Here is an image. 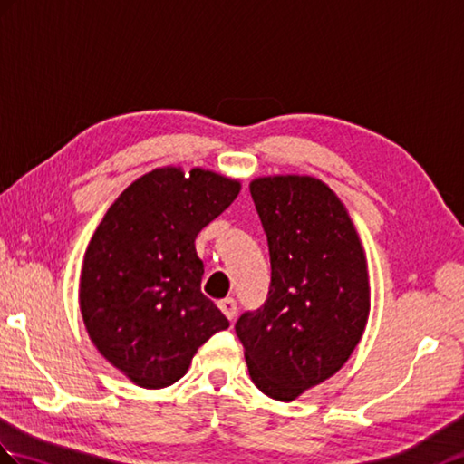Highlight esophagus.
Wrapping results in <instances>:
<instances>
[{
	"label": "esophagus",
	"instance_id": "obj_1",
	"mask_svg": "<svg viewBox=\"0 0 464 464\" xmlns=\"http://www.w3.org/2000/svg\"><path fill=\"white\" fill-rule=\"evenodd\" d=\"M219 308H221V312H223L225 316H227L229 320H233L235 314H237V300L231 298V296L223 298V300H219Z\"/></svg>",
	"mask_w": 464,
	"mask_h": 464
}]
</instances>
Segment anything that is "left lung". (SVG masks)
<instances>
[{
    "label": "left lung",
    "mask_w": 464,
    "mask_h": 464,
    "mask_svg": "<svg viewBox=\"0 0 464 464\" xmlns=\"http://www.w3.org/2000/svg\"><path fill=\"white\" fill-rule=\"evenodd\" d=\"M249 188L268 241L271 286L235 332L253 383L293 401L332 378L360 343L370 316L368 263L346 208L324 181L268 176Z\"/></svg>",
    "instance_id": "1"
}]
</instances>
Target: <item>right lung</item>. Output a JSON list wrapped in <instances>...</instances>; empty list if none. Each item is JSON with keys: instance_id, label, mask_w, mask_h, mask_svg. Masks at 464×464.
I'll use <instances>...</instances> for the list:
<instances>
[{"instance_id": "right-lung-1", "label": "right lung", "mask_w": 464, "mask_h": 464, "mask_svg": "<svg viewBox=\"0 0 464 464\" xmlns=\"http://www.w3.org/2000/svg\"><path fill=\"white\" fill-rule=\"evenodd\" d=\"M239 189L209 169L158 168L130 183L96 227L81 271V314L96 350L136 385L176 383L198 348L229 328L201 293L196 237Z\"/></svg>"}]
</instances>
